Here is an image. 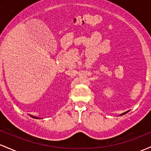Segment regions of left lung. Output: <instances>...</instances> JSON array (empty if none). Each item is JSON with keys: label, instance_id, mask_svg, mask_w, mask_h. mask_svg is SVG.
Wrapping results in <instances>:
<instances>
[{"label": "left lung", "instance_id": "1", "mask_svg": "<svg viewBox=\"0 0 151 151\" xmlns=\"http://www.w3.org/2000/svg\"><path fill=\"white\" fill-rule=\"evenodd\" d=\"M126 113H127V111H126V112H124V113H123L122 114H121V115H124V114H126Z\"/></svg>", "mask_w": 151, "mask_h": 151}]
</instances>
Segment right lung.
Returning a JSON list of instances; mask_svg holds the SVG:
<instances>
[{"label":"right lung","mask_w":151,"mask_h":151,"mask_svg":"<svg viewBox=\"0 0 151 151\" xmlns=\"http://www.w3.org/2000/svg\"><path fill=\"white\" fill-rule=\"evenodd\" d=\"M31 117H32V118H34V119H39V118H37V117H35V116H31V115H30Z\"/></svg>","instance_id":"obj_1"}]
</instances>
